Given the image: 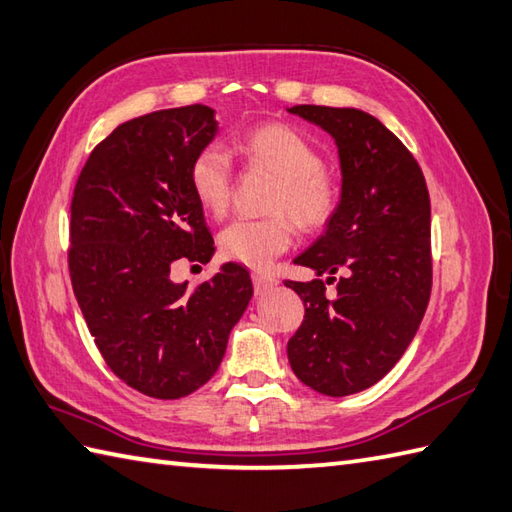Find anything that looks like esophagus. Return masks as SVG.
Returning a JSON list of instances; mask_svg holds the SVG:
<instances>
[{
	"instance_id": "esophagus-1",
	"label": "esophagus",
	"mask_w": 512,
	"mask_h": 512,
	"mask_svg": "<svg viewBox=\"0 0 512 512\" xmlns=\"http://www.w3.org/2000/svg\"><path fill=\"white\" fill-rule=\"evenodd\" d=\"M252 280H254L256 296H265L267 291H271V289H274V287L278 285V280H276V278L265 276V274H254V276H252Z\"/></svg>"
}]
</instances>
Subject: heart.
<instances>
[{
    "instance_id": "b5f03b06",
    "label": "heart",
    "mask_w": 512,
    "mask_h": 512,
    "mask_svg": "<svg viewBox=\"0 0 512 512\" xmlns=\"http://www.w3.org/2000/svg\"><path fill=\"white\" fill-rule=\"evenodd\" d=\"M236 148L245 159L278 179V190L269 210L287 214L302 232H318L338 210L340 190L322 170V156L302 134L283 123H267L249 130ZM190 185L198 205L207 214L223 216L232 198V165L225 152L207 145L190 165ZM291 223L286 216L263 221L236 218L229 223L218 243L221 252L247 267L263 269L291 245Z\"/></svg>"
}]
</instances>
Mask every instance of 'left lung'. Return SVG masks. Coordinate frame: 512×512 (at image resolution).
<instances>
[{"instance_id": "left-lung-1", "label": "left lung", "mask_w": 512, "mask_h": 512, "mask_svg": "<svg viewBox=\"0 0 512 512\" xmlns=\"http://www.w3.org/2000/svg\"><path fill=\"white\" fill-rule=\"evenodd\" d=\"M318 125L340 161V203L325 232L294 263L340 274L336 298L320 278L289 283L305 320L287 342L296 378L342 398L373 387L409 347L431 296V201L404 143L358 108L294 106Z\"/></svg>"}]
</instances>
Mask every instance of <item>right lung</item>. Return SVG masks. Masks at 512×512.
Masks as SVG:
<instances>
[{"label":"right lung","mask_w":512,"mask_h":512,"mask_svg":"<svg viewBox=\"0 0 512 512\" xmlns=\"http://www.w3.org/2000/svg\"><path fill=\"white\" fill-rule=\"evenodd\" d=\"M214 110H159L121 123L77 179L70 278L108 367L150 398L179 400L212 378L254 296L236 263L196 289L174 283L176 260L210 263L214 238L190 185L194 156L216 137Z\"/></svg>","instance_id":"right-lung-1"}]
</instances>
